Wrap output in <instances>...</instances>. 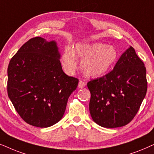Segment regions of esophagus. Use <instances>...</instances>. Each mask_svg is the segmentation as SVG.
<instances>
[{
    "label": "esophagus",
    "mask_w": 154,
    "mask_h": 154,
    "mask_svg": "<svg viewBox=\"0 0 154 154\" xmlns=\"http://www.w3.org/2000/svg\"><path fill=\"white\" fill-rule=\"evenodd\" d=\"M86 86V83L84 81H82L80 80L79 82V84H78V87L79 89H82V88H84Z\"/></svg>",
    "instance_id": "obj_1"
}]
</instances>
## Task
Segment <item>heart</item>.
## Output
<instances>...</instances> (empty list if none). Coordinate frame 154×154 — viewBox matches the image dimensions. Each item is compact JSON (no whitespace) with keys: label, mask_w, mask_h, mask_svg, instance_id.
Listing matches in <instances>:
<instances>
[{"label":"heart","mask_w":154,"mask_h":154,"mask_svg":"<svg viewBox=\"0 0 154 154\" xmlns=\"http://www.w3.org/2000/svg\"><path fill=\"white\" fill-rule=\"evenodd\" d=\"M80 58L81 69L88 77L98 78L105 75L116 64L118 51L113 46L101 42L79 43L73 50L66 46L61 56L64 70L72 74L77 68V58Z\"/></svg>","instance_id":"heart-1"}]
</instances>
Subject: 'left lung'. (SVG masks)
<instances>
[{
	"mask_svg": "<svg viewBox=\"0 0 154 154\" xmlns=\"http://www.w3.org/2000/svg\"><path fill=\"white\" fill-rule=\"evenodd\" d=\"M87 87L94 121L106 128L125 126L134 118L146 96V67L130 46L110 72L90 81Z\"/></svg>",
	"mask_w": 154,
	"mask_h": 154,
	"instance_id": "left-lung-1",
	"label": "left lung"
}]
</instances>
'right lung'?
Listing matches in <instances>:
<instances>
[{"label": "right lung", "mask_w": 154, "mask_h": 154, "mask_svg": "<svg viewBox=\"0 0 154 154\" xmlns=\"http://www.w3.org/2000/svg\"><path fill=\"white\" fill-rule=\"evenodd\" d=\"M56 40L34 37L11 58L8 67V94L26 123L38 128L56 124L65 113L69 96L79 80L62 69Z\"/></svg>", "instance_id": "obj_1"}]
</instances>
